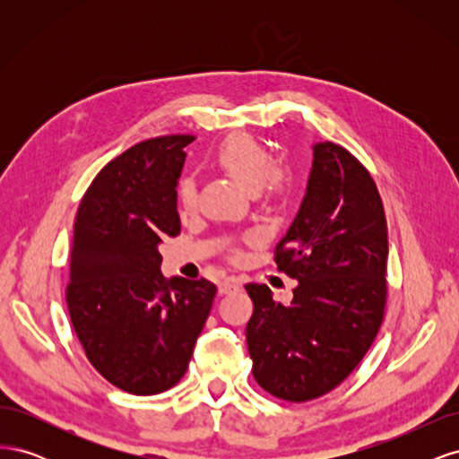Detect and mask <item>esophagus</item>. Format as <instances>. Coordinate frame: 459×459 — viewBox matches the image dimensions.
<instances>
[{"label": "esophagus", "instance_id": "34e87169", "mask_svg": "<svg viewBox=\"0 0 459 459\" xmlns=\"http://www.w3.org/2000/svg\"><path fill=\"white\" fill-rule=\"evenodd\" d=\"M241 287H243V283H241V280H238V277H226L224 281H220L218 293L220 295H226V293H231V290L241 289Z\"/></svg>", "mask_w": 459, "mask_h": 459}]
</instances>
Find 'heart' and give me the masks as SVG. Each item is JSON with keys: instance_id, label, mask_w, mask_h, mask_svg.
Returning a JSON list of instances; mask_svg holds the SVG:
<instances>
[{"instance_id": "obj_1", "label": "heart", "mask_w": 459, "mask_h": 459, "mask_svg": "<svg viewBox=\"0 0 459 459\" xmlns=\"http://www.w3.org/2000/svg\"><path fill=\"white\" fill-rule=\"evenodd\" d=\"M214 160L221 170H226L235 182L245 189L256 193L266 191L268 195H277L283 189V174L273 169V159L270 151L258 143L255 137L247 134L230 135L228 140L214 152ZM178 201L184 211H193L197 204L195 179L186 178L178 187Z\"/></svg>"}]
</instances>
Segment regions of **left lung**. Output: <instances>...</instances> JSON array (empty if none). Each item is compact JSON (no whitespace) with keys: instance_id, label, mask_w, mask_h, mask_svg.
Here are the masks:
<instances>
[{"instance_id":"left-lung-1","label":"left lung","mask_w":459,"mask_h":459,"mask_svg":"<svg viewBox=\"0 0 459 459\" xmlns=\"http://www.w3.org/2000/svg\"><path fill=\"white\" fill-rule=\"evenodd\" d=\"M386 258V220L369 172L341 145L314 143L307 191L275 247L277 270L299 281L293 300L245 285L255 304L247 346L264 391L304 402L349 377L383 322Z\"/></svg>"}]
</instances>
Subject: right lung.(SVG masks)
I'll list each match as a JSON object with an SVG mask.
<instances>
[{
  "label": "right lung",
  "mask_w": 459,
  "mask_h": 459,
  "mask_svg": "<svg viewBox=\"0 0 459 459\" xmlns=\"http://www.w3.org/2000/svg\"><path fill=\"white\" fill-rule=\"evenodd\" d=\"M195 137L134 145L95 176L80 203L66 304L91 366L130 394L169 391L184 377L216 285L164 280L159 247L182 230L178 179Z\"/></svg>",
  "instance_id": "1"
}]
</instances>
